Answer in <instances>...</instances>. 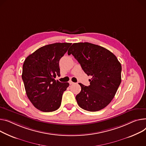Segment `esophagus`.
<instances>
[{"instance_id":"34e87169","label":"esophagus","mask_w":146,"mask_h":146,"mask_svg":"<svg viewBox=\"0 0 146 146\" xmlns=\"http://www.w3.org/2000/svg\"><path fill=\"white\" fill-rule=\"evenodd\" d=\"M69 84H72L74 83V82H73L72 80H70V81L69 82Z\"/></svg>"}]
</instances>
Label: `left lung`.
I'll return each instance as SVG.
<instances>
[{
    "instance_id": "obj_1",
    "label": "left lung",
    "mask_w": 146,
    "mask_h": 146,
    "mask_svg": "<svg viewBox=\"0 0 146 146\" xmlns=\"http://www.w3.org/2000/svg\"><path fill=\"white\" fill-rule=\"evenodd\" d=\"M71 54L85 73L92 76L89 86L79 83L82 89L76 96L77 104L89 111L104 109L121 83V66L117 58L106 48L88 42L73 43L68 50Z\"/></svg>"
}]
</instances>
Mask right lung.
<instances>
[{
  "label": "right lung",
  "mask_w": 146,
  "mask_h": 146,
  "mask_svg": "<svg viewBox=\"0 0 146 146\" xmlns=\"http://www.w3.org/2000/svg\"><path fill=\"white\" fill-rule=\"evenodd\" d=\"M72 43H56L38 48L25 59L22 80L27 98L36 109L52 112L60 108L69 83L54 78L60 76L59 60Z\"/></svg>",
  "instance_id": "1"
}]
</instances>
